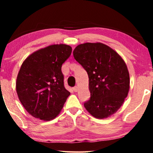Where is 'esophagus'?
I'll use <instances>...</instances> for the list:
<instances>
[{"instance_id": "1", "label": "esophagus", "mask_w": 153, "mask_h": 153, "mask_svg": "<svg viewBox=\"0 0 153 153\" xmlns=\"http://www.w3.org/2000/svg\"><path fill=\"white\" fill-rule=\"evenodd\" d=\"M73 91H74V92H77V91H78V87H77V86L73 87Z\"/></svg>"}]
</instances>
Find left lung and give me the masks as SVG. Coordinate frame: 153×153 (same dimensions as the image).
Here are the masks:
<instances>
[{
  "mask_svg": "<svg viewBox=\"0 0 153 153\" xmlns=\"http://www.w3.org/2000/svg\"><path fill=\"white\" fill-rule=\"evenodd\" d=\"M73 57L88 75L91 97L84 103L86 110L98 119L116 113L129 89V72L122 57L102 43L81 44Z\"/></svg>",
  "mask_w": 153,
  "mask_h": 153,
  "instance_id": "1",
  "label": "left lung"
}]
</instances>
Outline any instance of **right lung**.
<instances>
[{
	"mask_svg": "<svg viewBox=\"0 0 153 153\" xmlns=\"http://www.w3.org/2000/svg\"><path fill=\"white\" fill-rule=\"evenodd\" d=\"M66 45H54L36 51L23 62L16 80V92L29 114L44 121L60 112L71 93L64 86L61 68L71 54Z\"/></svg>",
	"mask_w": 153,
	"mask_h": 153,
	"instance_id": "1",
	"label": "right lung"
}]
</instances>
